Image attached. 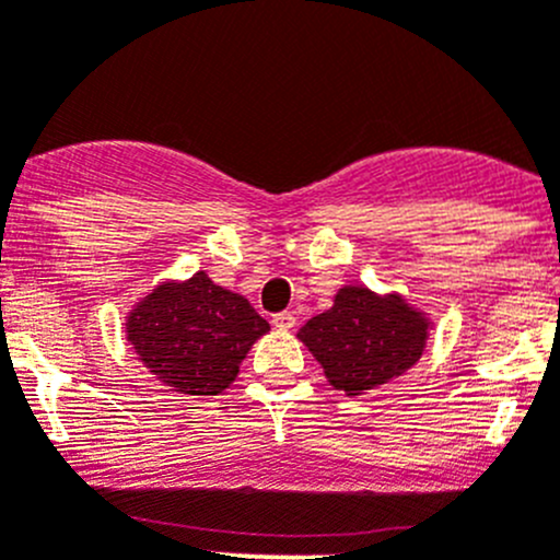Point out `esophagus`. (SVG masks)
<instances>
[{
	"label": "esophagus",
	"mask_w": 560,
	"mask_h": 560,
	"mask_svg": "<svg viewBox=\"0 0 560 560\" xmlns=\"http://www.w3.org/2000/svg\"><path fill=\"white\" fill-rule=\"evenodd\" d=\"M270 323H273V328H279V330H292L295 328V314L279 312V314H273V319H270Z\"/></svg>",
	"instance_id": "1"
}]
</instances>
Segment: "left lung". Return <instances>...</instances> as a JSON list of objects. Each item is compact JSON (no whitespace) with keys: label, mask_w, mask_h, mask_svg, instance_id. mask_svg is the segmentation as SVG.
I'll return each instance as SVG.
<instances>
[{"label":"left lung","mask_w":560,"mask_h":560,"mask_svg":"<svg viewBox=\"0 0 560 560\" xmlns=\"http://www.w3.org/2000/svg\"><path fill=\"white\" fill-rule=\"evenodd\" d=\"M430 319L401 295L341 287L328 312L308 319L298 339L336 390L355 396L405 374L421 358Z\"/></svg>","instance_id":"obj_1"}]
</instances>
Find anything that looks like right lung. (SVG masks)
<instances>
[{
  "instance_id": "1",
  "label": "right lung",
  "mask_w": 560,
  "mask_h": 560,
  "mask_svg": "<svg viewBox=\"0 0 560 560\" xmlns=\"http://www.w3.org/2000/svg\"><path fill=\"white\" fill-rule=\"evenodd\" d=\"M128 341L144 366L188 396L230 388L268 319L237 292L213 284L205 270L188 281H164L130 308Z\"/></svg>"
}]
</instances>
